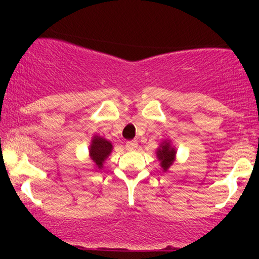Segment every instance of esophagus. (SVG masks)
I'll list each match as a JSON object with an SVG mask.
<instances>
[{"label":"esophagus","instance_id":"1","mask_svg":"<svg viewBox=\"0 0 259 259\" xmlns=\"http://www.w3.org/2000/svg\"><path fill=\"white\" fill-rule=\"evenodd\" d=\"M138 146H139V144H138V141H136V140H133V141H127L125 144V148L127 151H135L136 148H138Z\"/></svg>","mask_w":259,"mask_h":259}]
</instances>
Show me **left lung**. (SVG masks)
<instances>
[{
	"mask_svg": "<svg viewBox=\"0 0 259 259\" xmlns=\"http://www.w3.org/2000/svg\"><path fill=\"white\" fill-rule=\"evenodd\" d=\"M156 156L158 159L160 169L163 173H168L169 169L174 164L175 157H177V148L170 140L165 139L159 144L156 150Z\"/></svg>",
	"mask_w": 259,
	"mask_h": 259,
	"instance_id": "1",
	"label": "left lung"
}]
</instances>
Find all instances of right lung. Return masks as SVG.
Segmentation results:
<instances>
[{
	"label": "right lung",
	"mask_w": 259,
	"mask_h": 259,
	"mask_svg": "<svg viewBox=\"0 0 259 259\" xmlns=\"http://www.w3.org/2000/svg\"><path fill=\"white\" fill-rule=\"evenodd\" d=\"M113 151V145L109 140L100 135H94L89 146V157L95 165V170L99 171L103 169L106 159L111 156Z\"/></svg>",
	"instance_id": "obj_1"
}]
</instances>
